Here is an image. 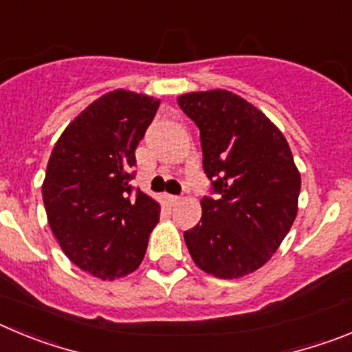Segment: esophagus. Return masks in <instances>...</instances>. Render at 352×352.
<instances>
[{"label": "esophagus", "instance_id": "34e87169", "mask_svg": "<svg viewBox=\"0 0 352 352\" xmlns=\"http://www.w3.org/2000/svg\"><path fill=\"white\" fill-rule=\"evenodd\" d=\"M164 201H166V203L169 204V206H174V204H176V203H178V201H179V197H178V195L164 194Z\"/></svg>", "mask_w": 352, "mask_h": 352}]
</instances>
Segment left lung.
<instances>
[{"label": "left lung", "mask_w": 352, "mask_h": 352, "mask_svg": "<svg viewBox=\"0 0 352 352\" xmlns=\"http://www.w3.org/2000/svg\"><path fill=\"white\" fill-rule=\"evenodd\" d=\"M201 130L204 173L220 199L201 201L203 217L185 243L197 268L241 278L268 263L298 213L301 176L284 133L263 111L227 89L178 96Z\"/></svg>", "instance_id": "1"}]
</instances>
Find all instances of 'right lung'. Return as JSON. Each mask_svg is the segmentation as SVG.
I'll return each instance as SVG.
<instances>
[{
    "instance_id": "right-lung-1",
    "label": "right lung",
    "mask_w": 352,
    "mask_h": 352,
    "mask_svg": "<svg viewBox=\"0 0 352 352\" xmlns=\"http://www.w3.org/2000/svg\"><path fill=\"white\" fill-rule=\"evenodd\" d=\"M160 100L114 89L84 109L56 141L42 197L61 250L82 272L114 280L139 268L160 204L132 194L135 148Z\"/></svg>"
}]
</instances>
